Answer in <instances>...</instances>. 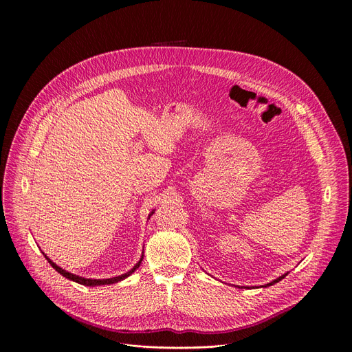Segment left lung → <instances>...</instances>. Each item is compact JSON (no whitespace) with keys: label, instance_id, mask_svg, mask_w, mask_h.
<instances>
[{"label":"left lung","instance_id":"obj_1","mask_svg":"<svg viewBox=\"0 0 352 352\" xmlns=\"http://www.w3.org/2000/svg\"><path fill=\"white\" fill-rule=\"evenodd\" d=\"M288 274V272H287ZM287 274H284V275H281V276H278V278H276V280H274L272 283H268V284H265L264 287H270V285H274L275 283H278V281H281L283 278H285V276H287Z\"/></svg>","mask_w":352,"mask_h":352}]
</instances>
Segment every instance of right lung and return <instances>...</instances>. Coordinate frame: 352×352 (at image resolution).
<instances>
[{"label": "right lung", "instance_id": "obj_1", "mask_svg": "<svg viewBox=\"0 0 352 352\" xmlns=\"http://www.w3.org/2000/svg\"><path fill=\"white\" fill-rule=\"evenodd\" d=\"M154 214V211L150 214V215H153ZM45 258H47V261L51 264V267L55 270V271H58L63 276H65V278H68V280H71V281H76V283H78V284H81V285H87V287H96V285H108V284H114V283H118V281H122V280H125L126 276H129L131 275L138 267H140V264H141V261H142V256L140 258V261L129 270L128 272H125V274H122V275H118V276H114V278H107V280H92V278H84V276H80V275H76V274H71V272H68V271H65V270H63V268H60L57 264L55 263H52L50 258L45 255Z\"/></svg>", "mask_w": 352, "mask_h": 352}]
</instances>
